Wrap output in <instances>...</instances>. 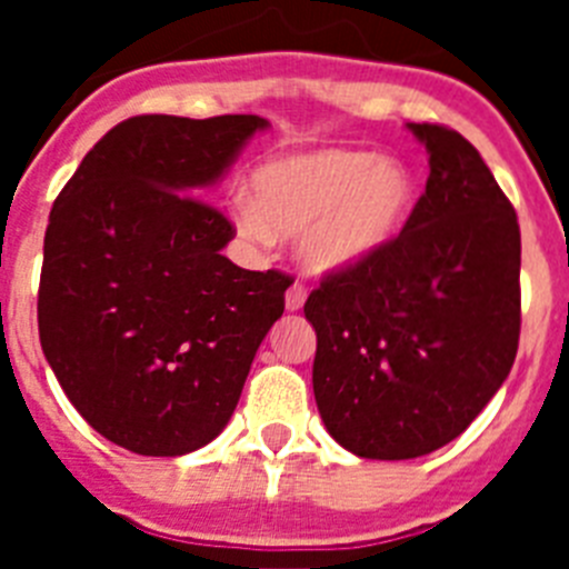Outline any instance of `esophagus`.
<instances>
[{
    "label": "esophagus",
    "mask_w": 569,
    "mask_h": 569,
    "mask_svg": "<svg viewBox=\"0 0 569 569\" xmlns=\"http://www.w3.org/2000/svg\"><path fill=\"white\" fill-rule=\"evenodd\" d=\"M305 299H308V290L301 288V284H290L288 296H284V308H288L290 313H296V310H301Z\"/></svg>",
    "instance_id": "34e87169"
}]
</instances>
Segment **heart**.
<instances>
[{
  "mask_svg": "<svg viewBox=\"0 0 569 569\" xmlns=\"http://www.w3.org/2000/svg\"><path fill=\"white\" fill-rule=\"evenodd\" d=\"M419 204V176L373 150L288 153L253 176V204L236 208L241 233L259 244L299 236L301 264L316 276L359 270L393 248Z\"/></svg>",
  "mask_w": 569,
  "mask_h": 569,
  "instance_id": "heart-1",
  "label": "heart"
}]
</instances>
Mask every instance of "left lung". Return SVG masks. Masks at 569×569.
<instances>
[{
  "label": "left lung",
  "mask_w": 569,
  "mask_h": 569,
  "mask_svg": "<svg viewBox=\"0 0 569 569\" xmlns=\"http://www.w3.org/2000/svg\"><path fill=\"white\" fill-rule=\"evenodd\" d=\"M430 156L393 248L308 296L313 393L328 433L361 459L433 453L510 376L521 330V233L479 150L407 122Z\"/></svg>",
  "instance_id": "8db88e82"
}]
</instances>
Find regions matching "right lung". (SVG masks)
<instances>
[{"label":"right lung","mask_w":569,"mask_h":569,"mask_svg":"<svg viewBox=\"0 0 569 569\" xmlns=\"http://www.w3.org/2000/svg\"><path fill=\"white\" fill-rule=\"evenodd\" d=\"M268 119L133 116L93 144L50 210L39 341L64 396L113 445L193 453L239 405L288 276L222 256L202 193Z\"/></svg>","instance_id":"right-lung-1"}]
</instances>
